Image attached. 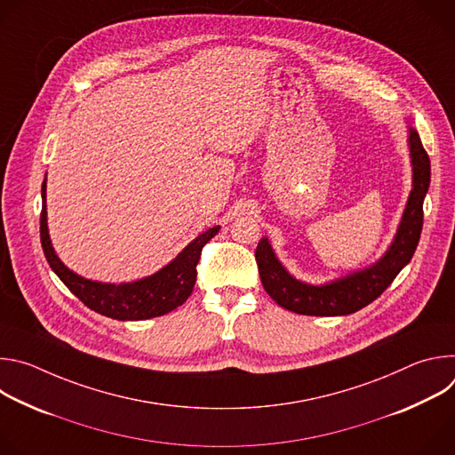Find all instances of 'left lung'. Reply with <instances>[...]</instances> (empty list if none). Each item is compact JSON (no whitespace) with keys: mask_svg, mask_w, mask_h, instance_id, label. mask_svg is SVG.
Wrapping results in <instances>:
<instances>
[{"mask_svg":"<svg viewBox=\"0 0 455 455\" xmlns=\"http://www.w3.org/2000/svg\"><path fill=\"white\" fill-rule=\"evenodd\" d=\"M407 129L412 190L395 239L376 263L330 283L309 284L295 279L283 267L268 237L259 241L255 250L259 275L267 293L281 307L313 316L351 315L378 299L411 263L423 227V200L430 185V158L416 129L412 125H407Z\"/></svg>","mask_w":455,"mask_h":455,"instance_id":"8db88e82","label":"left lung"}]
</instances>
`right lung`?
<instances>
[{"instance_id":"obj_1","label":"right lung","mask_w":455,"mask_h":455,"mask_svg":"<svg viewBox=\"0 0 455 455\" xmlns=\"http://www.w3.org/2000/svg\"><path fill=\"white\" fill-rule=\"evenodd\" d=\"M41 246L55 275L90 309L115 320H146L181 306L196 284L202 248L220 232V225L192 239L164 268L133 283H99L81 277L64 265L52 246L46 223V178L41 187Z\"/></svg>"}]
</instances>
